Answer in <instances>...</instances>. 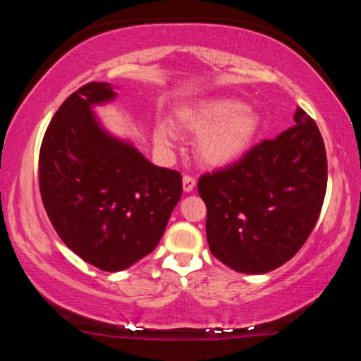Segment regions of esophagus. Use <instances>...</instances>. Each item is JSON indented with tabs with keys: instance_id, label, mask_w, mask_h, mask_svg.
Segmentation results:
<instances>
[{
	"instance_id": "1",
	"label": "esophagus",
	"mask_w": 361,
	"mask_h": 361,
	"mask_svg": "<svg viewBox=\"0 0 361 361\" xmlns=\"http://www.w3.org/2000/svg\"><path fill=\"white\" fill-rule=\"evenodd\" d=\"M195 188V178L192 175H183V189H185L186 192H191L192 189Z\"/></svg>"
}]
</instances>
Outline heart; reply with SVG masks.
<instances>
[{
	"instance_id": "obj_1",
	"label": "heart",
	"mask_w": 361,
	"mask_h": 361,
	"mask_svg": "<svg viewBox=\"0 0 361 361\" xmlns=\"http://www.w3.org/2000/svg\"><path fill=\"white\" fill-rule=\"evenodd\" d=\"M178 124L192 133H202L197 142L199 157L212 166L234 161L245 152L258 135L259 116L237 100H212L178 114ZM156 142L169 146L172 133L166 126L156 129Z\"/></svg>"
}]
</instances>
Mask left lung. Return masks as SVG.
I'll use <instances>...</instances> for the list:
<instances>
[{"label": "left lung", "mask_w": 361, "mask_h": 361, "mask_svg": "<svg viewBox=\"0 0 361 361\" xmlns=\"http://www.w3.org/2000/svg\"><path fill=\"white\" fill-rule=\"evenodd\" d=\"M295 122L199 178L210 252L237 272L266 274L285 264L319 219L328 181L325 143L302 108Z\"/></svg>", "instance_id": "1"}]
</instances>
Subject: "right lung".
Here are the masks:
<instances>
[{"mask_svg": "<svg viewBox=\"0 0 361 361\" xmlns=\"http://www.w3.org/2000/svg\"><path fill=\"white\" fill-rule=\"evenodd\" d=\"M114 95L108 82L79 87L54 114L39 149V191L54 229L106 272L157 247L183 192L180 172L154 166L99 126L90 108Z\"/></svg>", "mask_w": 361, "mask_h": 361, "instance_id": "add662e5", "label": "right lung"}]
</instances>
